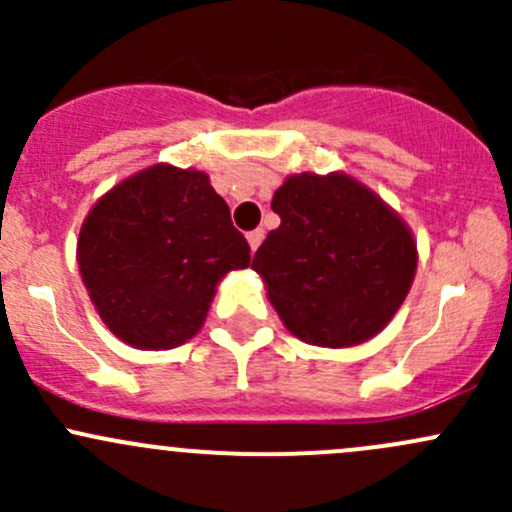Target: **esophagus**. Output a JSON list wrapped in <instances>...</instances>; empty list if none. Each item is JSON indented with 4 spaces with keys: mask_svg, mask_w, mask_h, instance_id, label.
<instances>
[{
    "mask_svg": "<svg viewBox=\"0 0 512 512\" xmlns=\"http://www.w3.org/2000/svg\"><path fill=\"white\" fill-rule=\"evenodd\" d=\"M262 240H265V230H262V227H257V230L247 232V242H250V250L252 252H255L257 247L262 245Z\"/></svg>",
    "mask_w": 512,
    "mask_h": 512,
    "instance_id": "esophagus-1",
    "label": "esophagus"
}]
</instances>
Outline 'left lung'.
Returning a JSON list of instances; mask_svg holds the SVG:
<instances>
[{"label": "left lung", "mask_w": 512, "mask_h": 512, "mask_svg": "<svg viewBox=\"0 0 512 512\" xmlns=\"http://www.w3.org/2000/svg\"><path fill=\"white\" fill-rule=\"evenodd\" d=\"M280 227L255 252L267 297L294 337L352 347L379 334L409 294L416 242L349 175H292L272 198Z\"/></svg>", "instance_id": "8db88e82"}]
</instances>
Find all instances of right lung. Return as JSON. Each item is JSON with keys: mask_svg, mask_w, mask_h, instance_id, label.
I'll use <instances>...</instances> for the list:
<instances>
[{"mask_svg": "<svg viewBox=\"0 0 512 512\" xmlns=\"http://www.w3.org/2000/svg\"><path fill=\"white\" fill-rule=\"evenodd\" d=\"M250 245L200 170L153 165L103 195L81 225L79 267L106 327L136 349L195 337L215 287Z\"/></svg>", "mask_w": 512, "mask_h": 512, "instance_id": "obj_1", "label": "right lung"}]
</instances>
